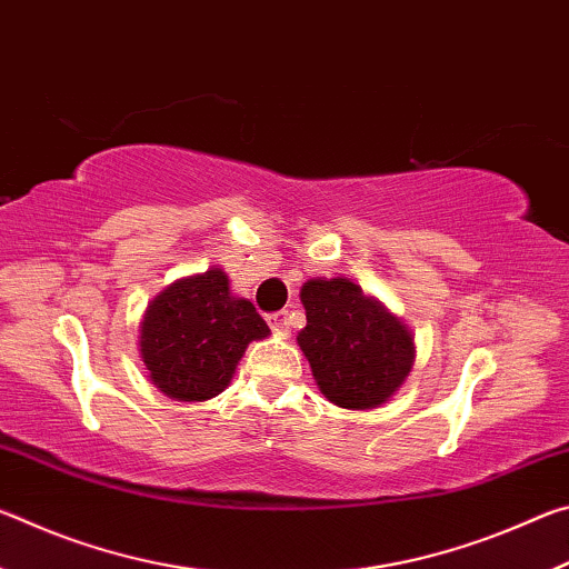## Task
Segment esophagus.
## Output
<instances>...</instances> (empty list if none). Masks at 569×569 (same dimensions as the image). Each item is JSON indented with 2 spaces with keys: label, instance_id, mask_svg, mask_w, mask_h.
I'll return each mask as SVG.
<instances>
[{
  "label": "esophagus",
  "instance_id": "obj_1",
  "mask_svg": "<svg viewBox=\"0 0 569 569\" xmlns=\"http://www.w3.org/2000/svg\"><path fill=\"white\" fill-rule=\"evenodd\" d=\"M266 321H268V326H271V329H273L276 333H286V331H288V311L268 313Z\"/></svg>",
  "mask_w": 569,
  "mask_h": 569
}]
</instances>
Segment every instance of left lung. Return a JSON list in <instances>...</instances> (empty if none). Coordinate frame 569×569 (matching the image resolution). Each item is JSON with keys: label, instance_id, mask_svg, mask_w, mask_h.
I'll use <instances>...</instances> for the list:
<instances>
[{"label": "left lung", "instance_id": "left-lung-1", "mask_svg": "<svg viewBox=\"0 0 569 569\" xmlns=\"http://www.w3.org/2000/svg\"><path fill=\"white\" fill-rule=\"evenodd\" d=\"M301 303L306 329L298 346L323 397L343 409L387 403L417 356L407 323L341 276L306 281Z\"/></svg>", "mask_w": 569, "mask_h": 569}]
</instances>
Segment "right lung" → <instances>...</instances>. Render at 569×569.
<instances>
[{
  "instance_id": "obj_1",
  "label": "right lung",
  "mask_w": 569,
  "mask_h": 569,
  "mask_svg": "<svg viewBox=\"0 0 569 569\" xmlns=\"http://www.w3.org/2000/svg\"><path fill=\"white\" fill-rule=\"evenodd\" d=\"M268 331L248 298L230 293L220 268L170 283L140 323V356L150 381L176 401H208L233 379L250 341Z\"/></svg>"
}]
</instances>
